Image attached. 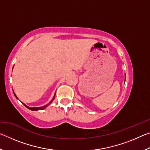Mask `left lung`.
Returning a JSON list of instances; mask_svg holds the SVG:
<instances>
[{
  "label": "left lung",
  "mask_w": 150,
  "mask_h": 150,
  "mask_svg": "<svg viewBox=\"0 0 150 150\" xmlns=\"http://www.w3.org/2000/svg\"><path fill=\"white\" fill-rule=\"evenodd\" d=\"M125 79H126V77H125Z\"/></svg>",
  "instance_id": "8db88e82"
}]
</instances>
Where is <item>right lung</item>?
<instances>
[{"mask_svg": "<svg viewBox=\"0 0 150 150\" xmlns=\"http://www.w3.org/2000/svg\"><path fill=\"white\" fill-rule=\"evenodd\" d=\"M14 93V92H13ZM14 96H16V98H18V97L16 96V95H15V93H14ZM55 94L54 95V98H52V100L50 101V102L48 103V104H47L46 105H45V106H41V107H29V106H26V105H25L24 103H22V104H23V105L26 106V107L27 108H28V109H30V110H43V109H44V108H45L47 107V106H49L51 103H52V102L53 100H54V98H55Z\"/></svg>", "mask_w": 150, "mask_h": 150, "instance_id": "obj_1", "label": "right lung"}]
</instances>
